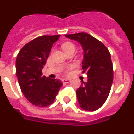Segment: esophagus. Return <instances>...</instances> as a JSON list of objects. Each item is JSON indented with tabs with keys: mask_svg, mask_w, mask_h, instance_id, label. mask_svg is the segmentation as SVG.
Returning <instances> with one entry per match:
<instances>
[{
	"mask_svg": "<svg viewBox=\"0 0 134 134\" xmlns=\"http://www.w3.org/2000/svg\"><path fill=\"white\" fill-rule=\"evenodd\" d=\"M70 82V80H68V79H63V80H62V82H63L64 84L69 83Z\"/></svg>",
	"mask_w": 134,
	"mask_h": 134,
	"instance_id": "obj_1",
	"label": "esophagus"
}]
</instances>
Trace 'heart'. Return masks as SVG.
Wrapping results in <instances>:
<instances>
[{"mask_svg":"<svg viewBox=\"0 0 134 134\" xmlns=\"http://www.w3.org/2000/svg\"><path fill=\"white\" fill-rule=\"evenodd\" d=\"M62 48L64 51V52L70 50H75V46L71 42H66L62 45Z\"/></svg>","mask_w":134,"mask_h":134,"instance_id":"1","label":"heart"}]
</instances>
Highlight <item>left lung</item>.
Returning <instances> with one entry per match:
<instances>
[{
	"instance_id": "left-lung-1",
	"label": "left lung",
	"mask_w": 134,
	"mask_h": 134,
	"mask_svg": "<svg viewBox=\"0 0 134 134\" xmlns=\"http://www.w3.org/2000/svg\"><path fill=\"white\" fill-rule=\"evenodd\" d=\"M65 36L80 43L84 51L82 68V72H86L88 80H81V85L76 91L79 105L85 111H96L106 101L113 83L111 54L102 42L86 33Z\"/></svg>"
}]
</instances>
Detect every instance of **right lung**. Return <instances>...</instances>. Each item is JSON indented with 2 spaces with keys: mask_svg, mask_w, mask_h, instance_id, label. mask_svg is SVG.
<instances>
[{
  "mask_svg": "<svg viewBox=\"0 0 134 134\" xmlns=\"http://www.w3.org/2000/svg\"><path fill=\"white\" fill-rule=\"evenodd\" d=\"M60 35H43L25 45L16 60V74L21 91L26 99L37 107L53 103L62 86L60 80L42 75L53 44Z\"/></svg>",
  "mask_w": 134,
  "mask_h": 134,
  "instance_id": "right-lung-1",
  "label": "right lung"
}]
</instances>
